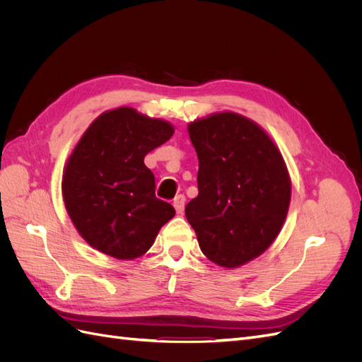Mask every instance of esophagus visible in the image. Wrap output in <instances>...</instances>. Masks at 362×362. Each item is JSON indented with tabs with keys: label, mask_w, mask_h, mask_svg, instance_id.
Returning <instances> with one entry per match:
<instances>
[{
	"label": "esophagus",
	"mask_w": 362,
	"mask_h": 362,
	"mask_svg": "<svg viewBox=\"0 0 362 362\" xmlns=\"http://www.w3.org/2000/svg\"><path fill=\"white\" fill-rule=\"evenodd\" d=\"M184 205H185V196L178 194L177 198L173 199V206H175V210H177L178 214H181L184 211Z\"/></svg>",
	"instance_id": "esophagus-1"
}]
</instances>
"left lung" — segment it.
Segmentation results:
<instances>
[{
  "mask_svg": "<svg viewBox=\"0 0 362 362\" xmlns=\"http://www.w3.org/2000/svg\"><path fill=\"white\" fill-rule=\"evenodd\" d=\"M199 194L185 206L204 255L234 269L261 255L279 234L290 205L281 152L252 120L226 112L194 120Z\"/></svg>",
  "mask_w": 362,
  "mask_h": 362,
  "instance_id": "8db88e82",
  "label": "left lung"
}]
</instances>
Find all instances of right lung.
I'll return each mask as SVG.
<instances>
[{
  "label": "right lung",
  "mask_w": 362,
  "mask_h": 362,
  "mask_svg": "<svg viewBox=\"0 0 362 362\" xmlns=\"http://www.w3.org/2000/svg\"><path fill=\"white\" fill-rule=\"evenodd\" d=\"M173 134L164 120L134 108L103 113L87 128L63 173V199L76 231L104 254L133 259L152 246L175 216L156 196L145 156Z\"/></svg>",
  "instance_id": "right-lung-1"
}]
</instances>
